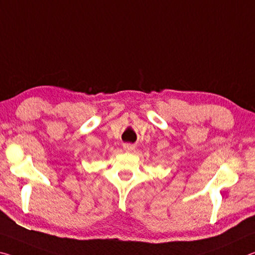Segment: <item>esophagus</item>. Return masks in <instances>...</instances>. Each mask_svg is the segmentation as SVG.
I'll return each instance as SVG.
<instances>
[{"label": "esophagus", "instance_id": "34e87169", "mask_svg": "<svg viewBox=\"0 0 255 255\" xmlns=\"http://www.w3.org/2000/svg\"><path fill=\"white\" fill-rule=\"evenodd\" d=\"M123 148H124L125 151L130 152V151H133V150H134L135 147H134V145H133V144H131V143H127V144L123 145Z\"/></svg>", "mask_w": 255, "mask_h": 255}]
</instances>
